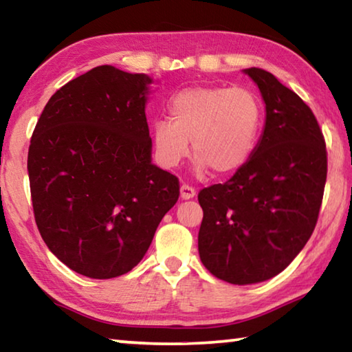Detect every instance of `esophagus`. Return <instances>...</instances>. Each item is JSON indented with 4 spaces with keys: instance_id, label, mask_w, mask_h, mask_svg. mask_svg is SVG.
I'll return each mask as SVG.
<instances>
[{
    "instance_id": "1",
    "label": "esophagus",
    "mask_w": 352,
    "mask_h": 352,
    "mask_svg": "<svg viewBox=\"0 0 352 352\" xmlns=\"http://www.w3.org/2000/svg\"><path fill=\"white\" fill-rule=\"evenodd\" d=\"M180 197H182L183 200L194 199V197H195V189L188 186V184H182V188H180Z\"/></svg>"
}]
</instances>
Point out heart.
Returning a JSON list of instances; mask_svg holds the SVG:
<instances>
[{
    "label": "heart",
    "instance_id": "heart-1",
    "mask_svg": "<svg viewBox=\"0 0 352 352\" xmlns=\"http://www.w3.org/2000/svg\"><path fill=\"white\" fill-rule=\"evenodd\" d=\"M169 119L152 124V141L168 168L189 155V140L197 169L228 175L248 162L262 126V102L252 90L192 87L169 102Z\"/></svg>",
    "mask_w": 352,
    "mask_h": 352
}]
</instances>
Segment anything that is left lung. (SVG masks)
Here are the masks:
<instances>
[{
    "label": "left lung",
    "mask_w": 352,
    "mask_h": 352,
    "mask_svg": "<svg viewBox=\"0 0 352 352\" xmlns=\"http://www.w3.org/2000/svg\"><path fill=\"white\" fill-rule=\"evenodd\" d=\"M265 104L252 157L223 184L199 192V254L214 276L247 285L281 273L311 237L327 174L323 133L312 110L275 76L243 69Z\"/></svg>",
    "instance_id": "left-lung-1"
}]
</instances>
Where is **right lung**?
I'll return each instance as SVG.
<instances>
[{
	"label": "right lung",
	"instance_id": "1",
	"mask_svg": "<svg viewBox=\"0 0 352 352\" xmlns=\"http://www.w3.org/2000/svg\"><path fill=\"white\" fill-rule=\"evenodd\" d=\"M152 77L102 65L47 100L28 153L34 216L47 248L94 279L138 265L180 195L152 163Z\"/></svg>",
	"mask_w": 352,
	"mask_h": 352
}]
</instances>
